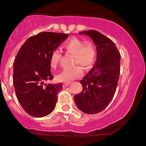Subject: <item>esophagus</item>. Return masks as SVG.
Instances as JSON below:
<instances>
[{
  "label": "esophagus",
  "instance_id": "obj_1",
  "mask_svg": "<svg viewBox=\"0 0 146 146\" xmlns=\"http://www.w3.org/2000/svg\"><path fill=\"white\" fill-rule=\"evenodd\" d=\"M70 84L69 83H64L63 84V86L64 87H66L67 86H68V85H69Z\"/></svg>",
  "mask_w": 146,
  "mask_h": 146
}]
</instances>
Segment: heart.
Wrapping results in <instances>:
<instances>
[{
    "label": "heart",
    "instance_id": "1",
    "mask_svg": "<svg viewBox=\"0 0 146 146\" xmlns=\"http://www.w3.org/2000/svg\"><path fill=\"white\" fill-rule=\"evenodd\" d=\"M64 48L67 53L73 54V64L80 65L88 69L93 65L95 59V51L90 43L84 42L78 38H73L64 44ZM62 54L59 50H55L50 56V63L52 67H56L60 62ZM82 75V70L80 66H76L71 68H65L57 75L60 82L69 83Z\"/></svg>",
    "mask_w": 146,
    "mask_h": 146
}]
</instances>
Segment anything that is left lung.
I'll use <instances>...</instances> for the list:
<instances>
[{
    "label": "left lung",
    "mask_w": 146,
    "mask_h": 146,
    "mask_svg": "<svg viewBox=\"0 0 146 146\" xmlns=\"http://www.w3.org/2000/svg\"><path fill=\"white\" fill-rule=\"evenodd\" d=\"M88 36L96 46L95 65L80 82L82 90L74 96L81 111L96 114L104 110L113 100L118 84L121 56L111 40L95 30L80 32Z\"/></svg>",
    "instance_id": "8db88e82"
}]
</instances>
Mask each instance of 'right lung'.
I'll return each instance as SVG.
<instances>
[{
	"instance_id": "obj_1",
	"label": "right lung",
	"mask_w": 146,
	"mask_h": 146,
	"mask_svg": "<svg viewBox=\"0 0 146 146\" xmlns=\"http://www.w3.org/2000/svg\"><path fill=\"white\" fill-rule=\"evenodd\" d=\"M66 33L41 32L28 38L14 62L13 84L23 108L31 116L42 117L56 108L61 83L46 84L53 79L50 56L68 38Z\"/></svg>"
}]
</instances>
